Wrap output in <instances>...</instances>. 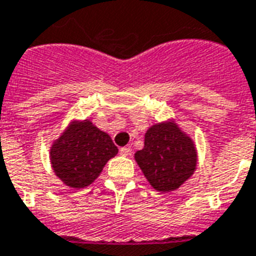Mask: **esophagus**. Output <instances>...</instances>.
I'll use <instances>...</instances> for the list:
<instances>
[{
    "instance_id": "1",
    "label": "esophagus",
    "mask_w": 256,
    "mask_h": 256,
    "mask_svg": "<svg viewBox=\"0 0 256 256\" xmlns=\"http://www.w3.org/2000/svg\"><path fill=\"white\" fill-rule=\"evenodd\" d=\"M120 156H128V154L132 153V149L128 148V146H124V148H120Z\"/></svg>"
}]
</instances>
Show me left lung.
I'll return each instance as SVG.
<instances>
[{
	"instance_id": "1",
	"label": "left lung",
	"mask_w": 256,
	"mask_h": 256,
	"mask_svg": "<svg viewBox=\"0 0 256 256\" xmlns=\"http://www.w3.org/2000/svg\"><path fill=\"white\" fill-rule=\"evenodd\" d=\"M134 157L150 185L160 192L180 188L198 164L192 140L173 122L152 126L145 134L144 149Z\"/></svg>"
}]
</instances>
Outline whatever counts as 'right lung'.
Segmentation results:
<instances>
[{
    "label": "right lung",
    "mask_w": 256,
    "mask_h": 256,
    "mask_svg": "<svg viewBox=\"0 0 256 256\" xmlns=\"http://www.w3.org/2000/svg\"><path fill=\"white\" fill-rule=\"evenodd\" d=\"M118 153L116 146L91 120L72 122L50 149V162L54 173L71 188L88 186Z\"/></svg>",
    "instance_id": "obj_1"
}]
</instances>
